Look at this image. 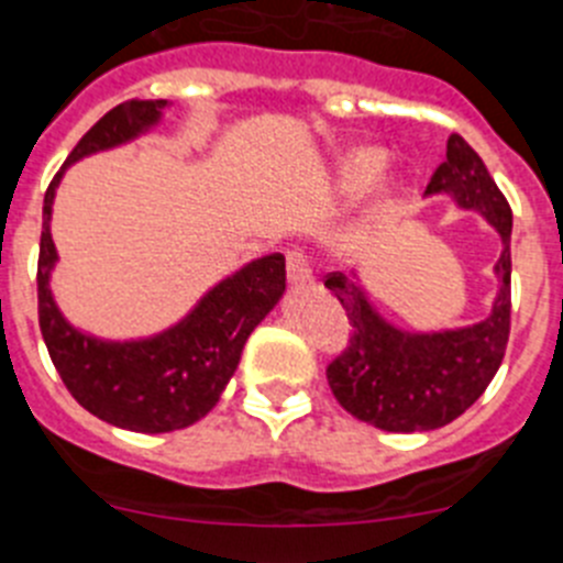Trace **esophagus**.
I'll return each instance as SVG.
<instances>
[{"label": "esophagus", "instance_id": "esophagus-1", "mask_svg": "<svg viewBox=\"0 0 563 563\" xmlns=\"http://www.w3.org/2000/svg\"><path fill=\"white\" fill-rule=\"evenodd\" d=\"M286 275L288 283H308L311 280V266H308L306 255L300 250L286 252Z\"/></svg>", "mask_w": 563, "mask_h": 563}]
</instances>
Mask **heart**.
<instances>
[{
  "label": "heart",
  "instance_id": "obj_1",
  "mask_svg": "<svg viewBox=\"0 0 563 563\" xmlns=\"http://www.w3.org/2000/svg\"><path fill=\"white\" fill-rule=\"evenodd\" d=\"M387 168V151L367 145V148H353L342 156L339 165V187L344 196H358L376 185L378 176Z\"/></svg>",
  "mask_w": 563,
  "mask_h": 563
}]
</instances>
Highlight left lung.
<instances>
[{
  "mask_svg": "<svg viewBox=\"0 0 563 563\" xmlns=\"http://www.w3.org/2000/svg\"><path fill=\"white\" fill-rule=\"evenodd\" d=\"M427 194L454 196L460 207L483 212L499 232V294L490 317L477 325L407 333L373 311L353 277L342 272L325 277V286L336 294L353 325L347 347L325 369L331 393L353 418L384 432H429L452 423L485 393L508 347L514 227L508 199L460 134L449 136L445 159L429 179Z\"/></svg>",
  "mask_w": 563,
  "mask_h": 563,
  "instance_id": "obj_1",
  "label": "left lung"
}]
</instances>
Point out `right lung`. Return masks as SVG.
Returning a JSON list of instances; mask_svg holds the SVG:
<instances>
[{"mask_svg":"<svg viewBox=\"0 0 563 563\" xmlns=\"http://www.w3.org/2000/svg\"><path fill=\"white\" fill-rule=\"evenodd\" d=\"M165 100H125L80 136L64 168L95 151L114 148L159 120ZM44 194V227L38 244V328L49 358L75 401L111 427L131 432H174L205 418L224 393L241 362L246 339L286 291L280 252L257 257L227 277L179 325L143 342H100L75 331L55 308L49 272L55 244L49 235L55 187Z\"/></svg>","mask_w":563,"mask_h":563,"instance_id":"1","label":"right lung"}]
</instances>
